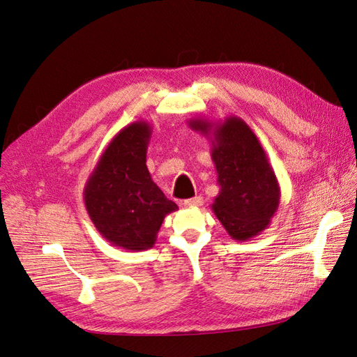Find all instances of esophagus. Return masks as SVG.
Returning <instances> with one entry per match:
<instances>
[{"label": "esophagus", "instance_id": "1", "mask_svg": "<svg viewBox=\"0 0 357 357\" xmlns=\"http://www.w3.org/2000/svg\"><path fill=\"white\" fill-rule=\"evenodd\" d=\"M183 204H185L186 207H199V205H202V198L201 197H195V198L186 199Z\"/></svg>", "mask_w": 357, "mask_h": 357}]
</instances>
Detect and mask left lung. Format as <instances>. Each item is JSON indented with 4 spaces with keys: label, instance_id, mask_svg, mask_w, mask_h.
<instances>
[{
    "label": "left lung",
    "instance_id": "left-lung-1",
    "mask_svg": "<svg viewBox=\"0 0 357 357\" xmlns=\"http://www.w3.org/2000/svg\"><path fill=\"white\" fill-rule=\"evenodd\" d=\"M189 126L211 143L220 188L211 205L215 218L234 240L253 238L271 223L282 197L264 147L250 126L236 116L218 123L193 117Z\"/></svg>",
    "mask_w": 357,
    "mask_h": 357
}]
</instances>
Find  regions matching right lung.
I'll return each instance as SVG.
<instances>
[{"mask_svg":"<svg viewBox=\"0 0 357 357\" xmlns=\"http://www.w3.org/2000/svg\"><path fill=\"white\" fill-rule=\"evenodd\" d=\"M150 137L152 126L146 121L121 129L96 162L83 190L86 210L102 238L131 252L152 248L165 215L178 210L147 169Z\"/></svg>","mask_w":357,"mask_h":357,"instance_id":"add662e5","label":"right lung"}]
</instances>
